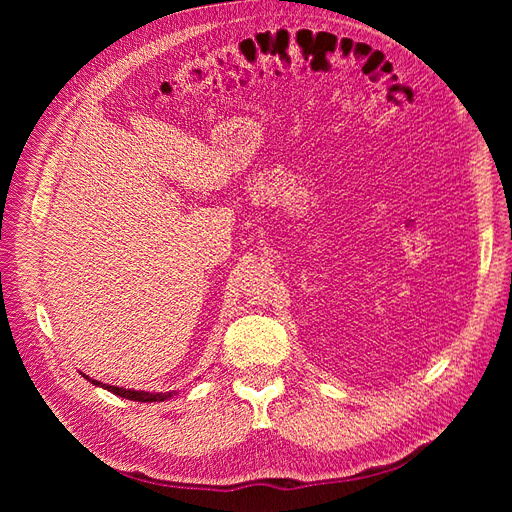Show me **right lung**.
<instances>
[{"label":"right lung","instance_id":"right-lung-1","mask_svg":"<svg viewBox=\"0 0 512 512\" xmlns=\"http://www.w3.org/2000/svg\"><path fill=\"white\" fill-rule=\"evenodd\" d=\"M81 374H83V371H81ZM83 378H87V380H89L91 384H94V386H100V389L111 391V393H115V395H119V397H123V399H130V401H143V404H151V401H166V399H170L173 395H177L175 391H170V393H149V391L123 389V386L102 384L100 380H94V378H89V376H85V374H83Z\"/></svg>","mask_w":512,"mask_h":512}]
</instances>
